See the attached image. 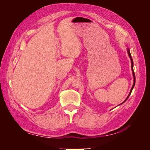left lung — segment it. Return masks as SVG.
<instances>
[{"instance_id": "1", "label": "left lung", "mask_w": 150, "mask_h": 150, "mask_svg": "<svg viewBox=\"0 0 150 150\" xmlns=\"http://www.w3.org/2000/svg\"><path fill=\"white\" fill-rule=\"evenodd\" d=\"M127 51H128V56H129V57H130V59H131V69H132V71H133V78H134V83H133V86H132V88H131V91H130V92H129V94H128V97L126 98V99H125V101L123 102V103H125L127 99H128V98H129V96H130V94H131V91H132V90H133V88H134V85H135V75H134V71H133V59H132V57H131V54H130V51H129V49L128 48L127 49ZM123 103H122L121 104H122Z\"/></svg>"}]
</instances>
